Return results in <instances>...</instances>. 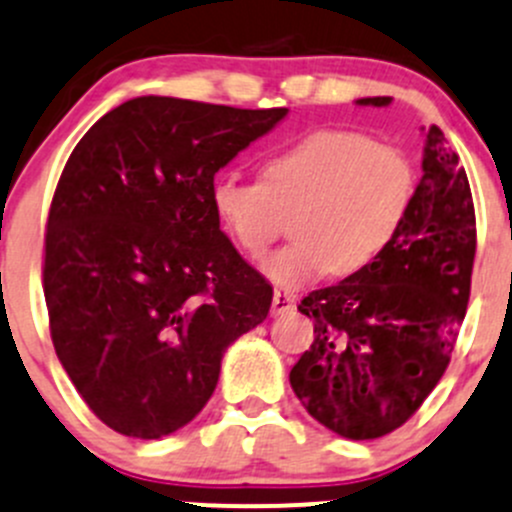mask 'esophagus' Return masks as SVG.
<instances>
[{
	"label": "esophagus",
	"mask_w": 512,
	"mask_h": 512,
	"mask_svg": "<svg viewBox=\"0 0 512 512\" xmlns=\"http://www.w3.org/2000/svg\"><path fill=\"white\" fill-rule=\"evenodd\" d=\"M297 297L292 295V292H282V290H275V295H272V312L275 315H282V312H290L292 307H295Z\"/></svg>",
	"instance_id": "1"
}]
</instances>
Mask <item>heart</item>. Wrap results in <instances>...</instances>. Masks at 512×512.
I'll return each instance as SVG.
<instances>
[{
    "label": "heart",
    "instance_id": "b5f03b06",
    "mask_svg": "<svg viewBox=\"0 0 512 512\" xmlns=\"http://www.w3.org/2000/svg\"><path fill=\"white\" fill-rule=\"evenodd\" d=\"M418 190L415 165L400 147L350 130H315L262 162V180L222 172L210 205L247 257H262L295 212V242L262 270L282 287L327 275L352 277L375 265L403 230Z\"/></svg>",
    "mask_w": 512,
    "mask_h": 512
}]
</instances>
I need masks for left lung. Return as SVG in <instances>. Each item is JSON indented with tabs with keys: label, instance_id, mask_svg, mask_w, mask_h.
Here are the masks:
<instances>
[{
	"label": "left lung",
	"instance_id": "8db88e82",
	"mask_svg": "<svg viewBox=\"0 0 512 512\" xmlns=\"http://www.w3.org/2000/svg\"><path fill=\"white\" fill-rule=\"evenodd\" d=\"M390 97L357 104L385 107ZM475 207L440 127L425 132L423 180L390 250L360 275L297 305L315 340L290 370L307 413L332 433L372 440L408 423L443 377L470 297Z\"/></svg>",
	"mask_w": 512,
	"mask_h": 512
}]
</instances>
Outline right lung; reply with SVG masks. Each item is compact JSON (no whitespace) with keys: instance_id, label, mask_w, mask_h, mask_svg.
I'll return each instance as SVG.
<instances>
[{"instance_id":"obj_1","label":"right lung","mask_w":512,"mask_h":512,"mask_svg":"<svg viewBox=\"0 0 512 512\" xmlns=\"http://www.w3.org/2000/svg\"><path fill=\"white\" fill-rule=\"evenodd\" d=\"M285 107L137 97L89 127L64 165L44 235L54 350L94 415L157 440L212 398L230 342L272 287L210 205V185Z\"/></svg>"}]
</instances>
